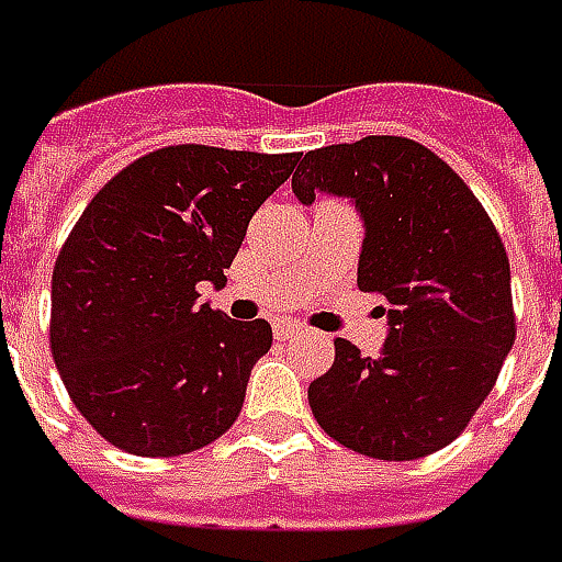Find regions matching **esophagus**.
Instances as JSON below:
<instances>
[{
    "label": "esophagus",
    "mask_w": 562,
    "mask_h": 562,
    "mask_svg": "<svg viewBox=\"0 0 562 562\" xmlns=\"http://www.w3.org/2000/svg\"><path fill=\"white\" fill-rule=\"evenodd\" d=\"M301 331H304V326H301V323H292V319H277V323H273V335L282 338V341L292 338V335H301Z\"/></svg>",
    "instance_id": "1"
}]
</instances>
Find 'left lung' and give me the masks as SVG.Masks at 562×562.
I'll list each match as a JSON object with an SVG mask.
<instances>
[{
    "mask_svg": "<svg viewBox=\"0 0 562 562\" xmlns=\"http://www.w3.org/2000/svg\"><path fill=\"white\" fill-rule=\"evenodd\" d=\"M292 193L345 196L362 221L357 285L384 297L378 357L335 338V362L307 387L313 418L381 461L437 452L490 396L514 345L510 265L490 215L440 156L372 135L304 153Z\"/></svg>",
    "mask_w": 562,
    "mask_h": 562,
    "instance_id": "1",
    "label": "left lung"
}]
</instances>
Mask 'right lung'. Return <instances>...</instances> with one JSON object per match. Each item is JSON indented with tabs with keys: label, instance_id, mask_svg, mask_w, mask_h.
Segmentation results:
<instances>
[{
	"label": "right lung",
	"instance_id": "add662e5",
	"mask_svg": "<svg viewBox=\"0 0 562 562\" xmlns=\"http://www.w3.org/2000/svg\"><path fill=\"white\" fill-rule=\"evenodd\" d=\"M295 159L166 147L76 221L52 273V353L76 409L116 449L184 456L236 422L273 331L212 311L200 289L227 282L251 215Z\"/></svg>",
	"mask_w": 562,
	"mask_h": 562
}]
</instances>
